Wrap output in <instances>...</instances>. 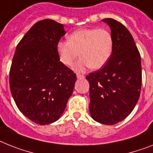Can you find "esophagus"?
<instances>
[{
    "instance_id": "1",
    "label": "esophagus",
    "mask_w": 153,
    "mask_h": 153,
    "mask_svg": "<svg viewBox=\"0 0 153 153\" xmlns=\"http://www.w3.org/2000/svg\"><path fill=\"white\" fill-rule=\"evenodd\" d=\"M76 77L77 78H84V76L83 74H76Z\"/></svg>"
}]
</instances>
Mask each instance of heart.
I'll return each instance as SVG.
<instances>
[{"instance_id": "b5f03b06", "label": "heart", "mask_w": 153, "mask_h": 153, "mask_svg": "<svg viewBox=\"0 0 153 153\" xmlns=\"http://www.w3.org/2000/svg\"><path fill=\"white\" fill-rule=\"evenodd\" d=\"M56 48L59 60L66 66L74 65L79 55L81 58L75 65L76 70L82 71L90 66L100 69L113 53V38L106 29H82L70 34L68 40L59 41Z\"/></svg>"}]
</instances>
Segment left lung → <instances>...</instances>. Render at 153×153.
Masks as SVG:
<instances>
[{"label":"left lung","instance_id":"1","mask_svg":"<svg viewBox=\"0 0 153 153\" xmlns=\"http://www.w3.org/2000/svg\"><path fill=\"white\" fill-rule=\"evenodd\" d=\"M113 38V50L106 64L86 76L90 84L89 109L102 124L119 123L132 112L142 88L141 55L127 29L113 19H104Z\"/></svg>","mask_w":153,"mask_h":153}]
</instances>
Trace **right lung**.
Wrapping results in <instances>:
<instances>
[{"label": "right lung", "instance_id": "add662e5", "mask_svg": "<svg viewBox=\"0 0 153 153\" xmlns=\"http://www.w3.org/2000/svg\"><path fill=\"white\" fill-rule=\"evenodd\" d=\"M65 34L62 24L39 21L19 42L12 59L11 93L20 112L37 124L59 119L74 91L76 76L60 62L56 48Z\"/></svg>", "mask_w": 153, "mask_h": 153}]
</instances>
